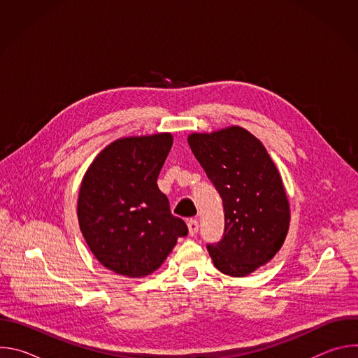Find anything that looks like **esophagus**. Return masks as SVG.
Returning <instances> with one entry per match:
<instances>
[{"label":"esophagus","mask_w":358,"mask_h":358,"mask_svg":"<svg viewBox=\"0 0 358 358\" xmlns=\"http://www.w3.org/2000/svg\"><path fill=\"white\" fill-rule=\"evenodd\" d=\"M187 227H188V234H189V236H195L196 235V232H198V221L196 220H189L188 221V224H187Z\"/></svg>","instance_id":"1"}]
</instances>
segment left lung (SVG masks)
I'll return each instance as SVG.
<instances>
[{
	"label": "left lung",
	"mask_w": 358,
	"mask_h": 358,
	"mask_svg": "<svg viewBox=\"0 0 358 358\" xmlns=\"http://www.w3.org/2000/svg\"><path fill=\"white\" fill-rule=\"evenodd\" d=\"M187 140L224 203V238L208 245L210 257L222 273L248 276L273 259L289 231L280 173L262 141L241 126L191 133Z\"/></svg>",
	"instance_id": "1"
}]
</instances>
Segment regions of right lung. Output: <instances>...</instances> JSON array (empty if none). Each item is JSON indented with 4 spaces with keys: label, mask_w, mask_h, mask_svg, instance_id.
Masks as SVG:
<instances>
[{
    "label": "right lung",
    "mask_w": 358,
    "mask_h": 358,
    "mask_svg": "<svg viewBox=\"0 0 358 358\" xmlns=\"http://www.w3.org/2000/svg\"><path fill=\"white\" fill-rule=\"evenodd\" d=\"M171 145V133L117 138L99 152L82 178V235L94 258L117 275H151L188 234L157 185Z\"/></svg>",
    "instance_id": "obj_1"
}]
</instances>
